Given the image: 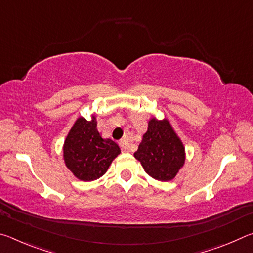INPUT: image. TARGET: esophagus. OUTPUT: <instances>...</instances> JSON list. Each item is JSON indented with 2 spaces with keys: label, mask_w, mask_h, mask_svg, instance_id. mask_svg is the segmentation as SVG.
<instances>
[{
  "label": "esophagus",
  "mask_w": 253,
  "mask_h": 253,
  "mask_svg": "<svg viewBox=\"0 0 253 253\" xmlns=\"http://www.w3.org/2000/svg\"><path fill=\"white\" fill-rule=\"evenodd\" d=\"M119 146L122 147V149L124 152H129L130 151V143L129 140L127 138H123L121 139V142H119Z\"/></svg>",
  "instance_id": "esophagus-1"
}]
</instances>
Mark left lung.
<instances>
[{
    "mask_svg": "<svg viewBox=\"0 0 253 253\" xmlns=\"http://www.w3.org/2000/svg\"><path fill=\"white\" fill-rule=\"evenodd\" d=\"M134 156L149 176L168 182L183 168L185 147L168 119L158 121L153 117Z\"/></svg>",
    "mask_w": 253,
    "mask_h": 253,
    "instance_id": "left-lung-1",
    "label": "left lung"
}]
</instances>
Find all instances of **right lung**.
I'll return each mask as SVG.
<instances>
[{
	"instance_id": "obj_1",
	"label": "right lung",
	"mask_w": 253,
	"mask_h": 253,
	"mask_svg": "<svg viewBox=\"0 0 253 253\" xmlns=\"http://www.w3.org/2000/svg\"><path fill=\"white\" fill-rule=\"evenodd\" d=\"M119 154L118 145L109 138H102L99 134L95 116L91 121L84 117L77 119L63 144L66 166L84 182L101 177Z\"/></svg>"
}]
</instances>
